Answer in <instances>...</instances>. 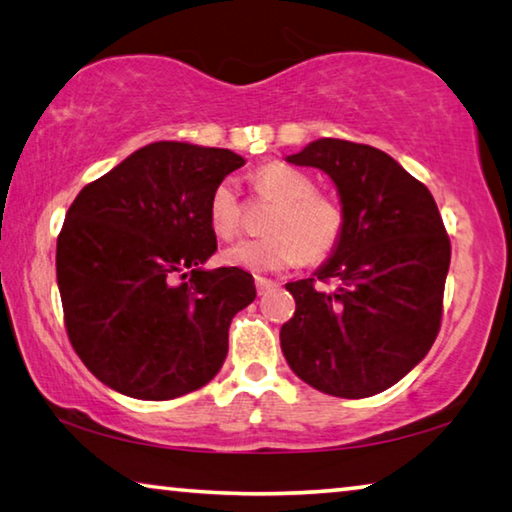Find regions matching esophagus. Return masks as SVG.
<instances>
[{
  "label": "esophagus",
  "mask_w": 512,
  "mask_h": 512,
  "mask_svg": "<svg viewBox=\"0 0 512 512\" xmlns=\"http://www.w3.org/2000/svg\"><path fill=\"white\" fill-rule=\"evenodd\" d=\"M255 287H257V293L259 296H264V293H268L271 289H275L277 284L273 280H268V277H255Z\"/></svg>",
  "instance_id": "1"
}]
</instances>
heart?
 I'll use <instances>...</instances> for the list:
<instances>
[{
    "label": "heart",
    "instance_id": "1",
    "mask_svg": "<svg viewBox=\"0 0 512 512\" xmlns=\"http://www.w3.org/2000/svg\"><path fill=\"white\" fill-rule=\"evenodd\" d=\"M255 194L277 203L268 219L271 235L239 239L223 248L221 259L228 266L250 273H273L298 264H318L334 253L343 235L341 207L332 198L316 192L307 173L284 162H268L250 178ZM207 219L216 235L228 239L237 235L241 210L237 189L230 180L214 187L207 205Z\"/></svg>",
    "mask_w": 512,
    "mask_h": 512
}]
</instances>
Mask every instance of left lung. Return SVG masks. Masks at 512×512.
Listing matches in <instances>:
<instances>
[{
    "label": "left lung",
    "instance_id": "1",
    "mask_svg": "<svg viewBox=\"0 0 512 512\" xmlns=\"http://www.w3.org/2000/svg\"><path fill=\"white\" fill-rule=\"evenodd\" d=\"M332 178L343 235L314 277L289 282L296 314L280 329L284 359L316 391L359 400L397 384L431 350L452 246L438 205L391 155L334 137L287 155Z\"/></svg>",
    "mask_w": 512,
    "mask_h": 512
}]
</instances>
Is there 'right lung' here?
<instances>
[{"mask_svg":"<svg viewBox=\"0 0 512 512\" xmlns=\"http://www.w3.org/2000/svg\"><path fill=\"white\" fill-rule=\"evenodd\" d=\"M244 164L230 149L153 142L69 205L56 246L65 327L112 391L173 400L221 370L232 318L257 291L241 268H203L216 250L207 205Z\"/></svg>","mask_w":512,"mask_h":512,"instance_id":"obj_1","label":"right lung"}]
</instances>
